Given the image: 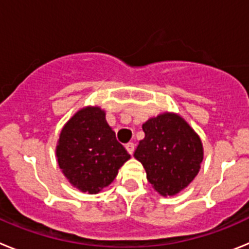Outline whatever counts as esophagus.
Instances as JSON below:
<instances>
[{
	"label": "esophagus",
	"instance_id": "34e87169",
	"mask_svg": "<svg viewBox=\"0 0 249 249\" xmlns=\"http://www.w3.org/2000/svg\"><path fill=\"white\" fill-rule=\"evenodd\" d=\"M126 149L129 155H133V152H135V144L132 143V142H129V143L126 144Z\"/></svg>",
	"mask_w": 249,
	"mask_h": 249
}]
</instances>
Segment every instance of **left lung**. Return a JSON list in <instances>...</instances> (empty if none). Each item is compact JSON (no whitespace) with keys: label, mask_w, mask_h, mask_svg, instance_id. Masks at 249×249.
<instances>
[{"label":"left lung","mask_w":249,"mask_h":249,"mask_svg":"<svg viewBox=\"0 0 249 249\" xmlns=\"http://www.w3.org/2000/svg\"><path fill=\"white\" fill-rule=\"evenodd\" d=\"M135 158L147 173V179L160 196H175L195 179L203 160V144L197 132L182 116L163 112L142 126Z\"/></svg>","instance_id":"8db88e82"}]
</instances>
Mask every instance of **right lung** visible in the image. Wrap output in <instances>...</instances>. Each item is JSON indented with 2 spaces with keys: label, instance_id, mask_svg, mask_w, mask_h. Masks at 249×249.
Instances as JSON below:
<instances>
[{
  "label": "right lung",
  "instance_id": "obj_1",
  "mask_svg": "<svg viewBox=\"0 0 249 249\" xmlns=\"http://www.w3.org/2000/svg\"><path fill=\"white\" fill-rule=\"evenodd\" d=\"M58 166L67 181L81 192L100 193L117 177L131 158L116 140L98 106L78 109L66 122L56 146Z\"/></svg>",
  "mask_w": 249,
  "mask_h": 249
}]
</instances>
